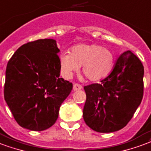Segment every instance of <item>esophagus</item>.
I'll return each mask as SVG.
<instances>
[{
  "mask_svg": "<svg viewBox=\"0 0 151 151\" xmlns=\"http://www.w3.org/2000/svg\"><path fill=\"white\" fill-rule=\"evenodd\" d=\"M82 88V85H80V83H74V84H73V90L74 91L81 90Z\"/></svg>",
  "mask_w": 151,
  "mask_h": 151,
  "instance_id": "1",
  "label": "esophagus"
}]
</instances>
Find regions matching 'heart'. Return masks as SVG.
Returning <instances> with one entry per match:
<instances>
[{"label": "heart", "instance_id": "heart-1", "mask_svg": "<svg viewBox=\"0 0 151 151\" xmlns=\"http://www.w3.org/2000/svg\"><path fill=\"white\" fill-rule=\"evenodd\" d=\"M60 67L67 77L82 66L83 74L91 81L106 77L114 65V55L110 50L98 45H78L60 57Z\"/></svg>", "mask_w": 151, "mask_h": 151}]
</instances>
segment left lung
Segmentation results:
<instances>
[{"label": "left lung", "instance_id": "8db88e82", "mask_svg": "<svg viewBox=\"0 0 151 151\" xmlns=\"http://www.w3.org/2000/svg\"><path fill=\"white\" fill-rule=\"evenodd\" d=\"M142 63L131 51L118 57L111 72L100 81L85 86L87 96L83 116L86 124L100 133L127 126L143 96Z\"/></svg>", "mask_w": 151, "mask_h": 151}]
</instances>
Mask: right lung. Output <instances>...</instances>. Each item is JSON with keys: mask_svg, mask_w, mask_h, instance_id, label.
Returning <instances> with one entry per match:
<instances>
[{"mask_svg": "<svg viewBox=\"0 0 151 151\" xmlns=\"http://www.w3.org/2000/svg\"><path fill=\"white\" fill-rule=\"evenodd\" d=\"M59 52L55 40H37L19 47L7 63L4 99L22 127H51L72 90L71 83L60 78Z\"/></svg>", "mask_w": 151, "mask_h": 151, "instance_id": "obj_1", "label": "right lung"}]
</instances>
